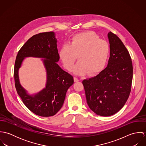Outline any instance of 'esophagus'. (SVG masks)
I'll use <instances>...</instances> for the list:
<instances>
[{"mask_svg": "<svg viewBox=\"0 0 146 146\" xmlns=\"http://www.w3.org/2000/svg\"><path fill=\"white\" fill-rule=\"evenodd\" d=\"M74 81H75V82H79V79L77 78H74Z\"/></svg>", "mask_w": 146, "mask_h": 146, "instance_id": "34e87169", "label": "esophagus"}]
</instances>
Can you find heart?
<instances>
[{"label":"heart","instance_id":"obj_1","mask_svg":"<svg viewBox=\"0 0 146 146\" xmlns=\"http://www.w3.org/2000/svg\"><path fill=\"white\" fill-rule=\"evenodd\" d=\"M110 52L108 42L94 32L87 31L75 35L70 44H64L59 55L64 67L71 70L77 59L79 61L73 71L78 75L94 74L101 71L107 61Z\"/></svg>","mask_w":146,"mask_h":146}]
</instances>
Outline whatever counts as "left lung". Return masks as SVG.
<instances>
[{"label":"left lung","mask_w":146,"mask_h":146,"mask_svg":"<svg viewBox=\"0 0 146 146\" xmlns=\"http://www.w3.org/2000/svg\"><path fill=\"white\" fill-rule=\"evenodd\" d=\"M110 56L107 66L97 76L84 79L86 102L97 115L110 116L120 111L127 101L133 79L129 53L119 38L108 34Z\"/></svg>","instance_id":"obj_1"}]
</instances>
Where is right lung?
<instances>
[{
  "instance_id": "obj_1",
  "label": "right lung",
  "mask_w": 146,
  "mask_h": 146,
  "mask_svg": "<svg viewBox=\"0 0 146 146\" xmlns=\"http://www.w3.org/2000/svg\"><path fill=\"white\" fill-rule=\"evenodd\" d=\"M57 39L53 31L42 33L30 38L22 46L16 57L14 78L17 92L25 105L35 114L49 117L56 114L62 107L68 89L74 84V78L57 64L60 55ZM26 57L44 58L47 73L46 87L30 95L21 85L18 71Z\"/></svg>"
}]
</instances>
